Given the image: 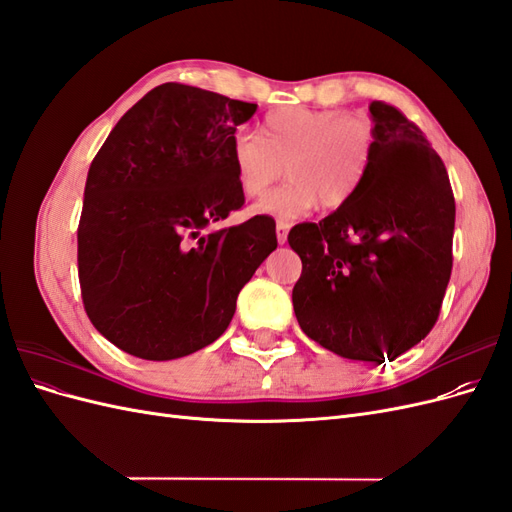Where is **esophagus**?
I'll return each mask as SVG.
<instances>
[{
	"mask_svg": "<svg viewBox=\"0 0 512 512\" xmlns=\"http://www.w3.org/2000/svg\"><path fill=\"white\" fill-rule=\"evenodd\" d=\"M288 224L286 222H277V226H275V232H277V243L280 245H284L286 243V239H288Z\"/></svg>",
	"mask_w": 512,
	"mask_h": 512,
	"instance_id": "34e87169",
	"label": "esophagus"
}]
</instances>
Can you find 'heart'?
I'll use <instances>...</instances> for the list:
<instances>
[{
    "label": "heart",
    "mask_w": 512,
    "mask_h": 512,
    "mask_svg": "<svg viewBox=\"0 0 512 512\" xmlns=\"http://www.w3.org/2000/svg\"><path fill=\"white\" fill-rule=\"evenodd\" d=\"M262 138L241 132L232 141V166L247 198L288 181L254 207L260 215L292 222L312 211L339 209L359 194L376 156V130L363 115L284 106L262 121Z\"/></svg>",
    "instance_id": "1"
}]
</instances>
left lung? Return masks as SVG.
I'll return each mask as SVG.
<instances>
[{"mask_svg":"<svg viewBox=\"0 0 512 512\" xmlns=\"http://www.w3.org/2000/svg\"><path fill=\"white\" fill-rule=\"evenodd\" d=\"M376 156L348 205L297 224L292 288L303 333L344 359L395 361L433 329L453 269L455 198L444 162L395 106L371 102Z\"/></svg>","mask_w":512,"mask_h":512,"instance_id":"1","label":"left lung"}]
</instances>
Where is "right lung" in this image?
<instances>
[{
  "instance_id": "add662e5",
  "label": "right lung",
  "mask_w": 512,
  "mask_h": 512,
  "mask_svg": "<svg viewBox=\"0 0 512 512\" xmlns=\"http://www.w3.org/2000/svg\"><path fill=\"white\" fill-rule=\"evenodd\" d=\"M256 108L164 83L117 121L91 162L81 294L91 324L123 352L170 361L213 344L277 247L269 215L211 230L245 203L232 141Z\"/></svg>"
}]
</instances>
